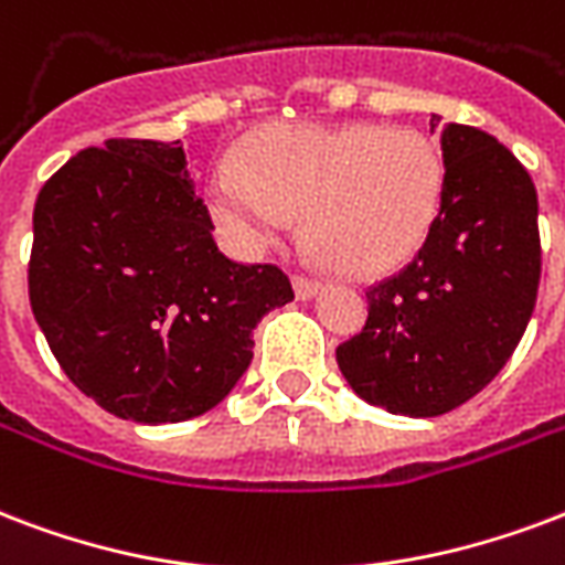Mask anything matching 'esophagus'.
<instances>
[{
	"instance_id": "34e87169",
	"label": "esophagus",
	"mask_w": 565,
	"mask_h": 565,
	"mask_svg": "<svg viewBox=\"0 0 565 565\" xmlns=\"http://www.w3.org/2000/svg\"><path fill=\"white\" fill-rule=\"evenodd\" d=\"M292 292H296V299L308 301L320 292V284L311 281V278H301V275H296V278H292Z\"/></svg>"
}]
</instances>
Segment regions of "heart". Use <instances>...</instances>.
Masks as SVG:
<instances>
[{
	"mask_svg": "<svg viewBox=\"0 0 565 565\" xmlns=\"http://www.w3.org/2000/svg\"><path fill=\"white\" fill-rule=\"evenodd\" d=\"M445 168L433 141L382 124H278L210 171V213L239 254H260L305 210L320 252L347 275L406 264L436 222Z\"/></svg>",
	"mask_w": 565,
	"mask_h": 565,
	"instance_id": "b5f03b06",
	"label": "heart"
}]
</instances>
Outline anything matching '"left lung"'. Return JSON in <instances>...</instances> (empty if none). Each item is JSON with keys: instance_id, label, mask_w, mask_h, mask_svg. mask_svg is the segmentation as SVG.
I'll return each mask as SVG.
<instances>
[{"instance_id": "1", "label": "left lung", "mask_w": 565, "mask_h": 565, "mask_svg": "<svg viewBox=\"0 0 565 565\" xmlns=\"http://www.w3.org/2000/svg\"><path fill=\"white\" fill-rule=\"evenodd\" d=\"M445 189L424 248L367 290V326L338 347L364 403L436 417L492 382L519 347L540 290V204L531 174L477 127L441 124Z\"/></svg>"}]
</instances>
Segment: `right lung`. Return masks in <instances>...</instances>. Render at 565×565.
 Instances as JSON below:
<instances>
[{"mask_svg":"<svg viewBox=\"0 0 565 565\" xmlns=\"http://www.w3.org/2000/svg\"><path fill=\"white\" fill-rule=\"evenodd\" d=\"M32 313L73 385L136 424L218 406L252 331L292 301L278 266L218 252L180 141L109 139L67 159L34 201Z\"/></svg>","mask_w":565,"mask_h":565,"instance_id":"1","label":"right lung"}]
</instances>
